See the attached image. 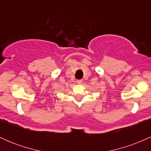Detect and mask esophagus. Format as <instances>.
Returning <instances> with one entry per match:
<instances>
[{"label": "esophagus", "mask_w": 151, "mask_h": 151, "mask_svg": "<svg viewBox=\"0 0 151 151\" xmlns=\"http://www.w3.org/2000/svg\"><path fill=\"white\" fill-rule=\"evenodd\" d=\"M82 79H78V80H77V84H81V83H82Z\"/></svg>", "instance_id": "obj_1"}]
</instances>
